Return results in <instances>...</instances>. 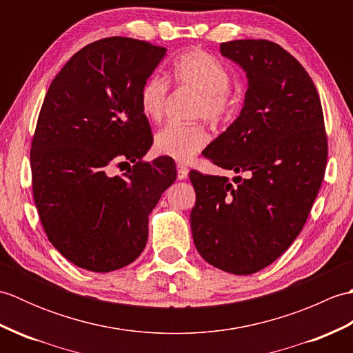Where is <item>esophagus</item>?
I'll list each match as a JSON object with an SVG mask.
<instances>
[{"label": "esophagus", "mask_w": 353, "mask_h": 353, "mask_svg": "<svg viewBox=\"0 0 353 353\" xmlns=\"http://www.w3.org/2000/svg\"><path fill=\"white\" fill-rule=\"evenodd\" d=\"M188 172H190V170L186 168L183 163H177V179L185 181V179L188 177Z\"/></svg>", "instance_id": "obj_1"}]
</instances>
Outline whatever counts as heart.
I'll return each instance as SVG.
<instances>
[{"label":"heart","instance_id":"b5f03b06","mask_svg":"<svg viewBox=\"0 0 353 353\" xmlns=\"http://www.w3.org/2000/svg\"><path fill=\"white\" fill-rule=\"evenodd\" d=\"M172 80L179 86L191 89L200 95L194 117L219 123L234 109L235 99L229 92L232 76L219 59L205 51L185 52L172 66ZM168 100V81L159 76L145 80L139 92L142 115L159 121L165 114ZM209 142V134L200 124L170 123L154 134V150L159 154L186 162L201 152Z\"/></svg>","mask_w":353,"mask_h":353}]
</instances>
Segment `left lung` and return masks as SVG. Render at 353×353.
<instances>
[{
    "mask_svg": "<svg viewBox=\"0 0 353 353\" xmlns=\"http://www.w3.org/2000/svg\"><path fill=\"white\" fill-rule=\"evenodd\" d=\"M224 57L247 76L238 118L201 153L245 177L190 172L196 190L191 232L209 264L252 274L272 264L301 234L325 176L323 110L308 72L281 45L223 42Z\"/></svg>",
    "mask_w": 353,
    "mask_h": 353,
    "instance_id": "obj_1",
    "label": "left lung"
}]
</instances>
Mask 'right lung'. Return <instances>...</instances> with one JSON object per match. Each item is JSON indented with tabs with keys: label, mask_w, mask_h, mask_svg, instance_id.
<instances>
[{
	"label": "right lung",
	"mask_w": 353,
	"mask_h": 353,
	"mask_svg": "<svg viewBox=\"0 0 353 353\" xmlns=\"http://www.w3.org/2000/svg\"><path fill=\"white\" fill-rule=\"evenodd\" d=\"M167 50L106 37L77 51L51 81L30 152L33 197L54 249L108 273L144 250L148 215L176 181L171 157L142 162L153 144L139 92ZM130 165L123 176L114 164Z\"/></svg>",
	"instance_id": "add662e5"
}]
</instances>
